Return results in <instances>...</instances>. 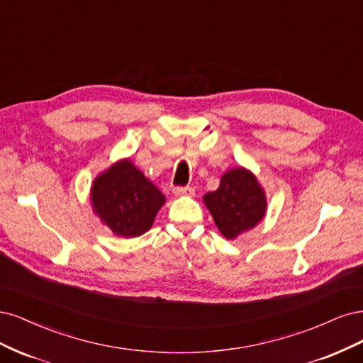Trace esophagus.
<instances>
[{"instance_id":"obj_1","label":"esophagus","mask_w":363,"mask_h":363,"mask_svg":"<svg viewBox=\"0 0 363 363\" xmlns=\"http://www.w3.org/2000/svg\"><path fill=\"white\" fill-rule=\"evenodd\" d=\"M173 194L178 196V197H181V196L191 197V196H194V190L191 189V186H174Z\"/></svg>"}]
</instances>
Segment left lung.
<instances>
[{"instance_id": "left-lung-1", "label": "left lung", "mask_w": 363, "mask_h": 363, "mask_svg": "<svg viewBox=\"0 0 363 363\" xmlns=\"http://www.w3.org/2000/svg\"><path fill=\"white\" fill-rule=\"evenodd\" d=\"M203 203L211 213L221 235L235 240L253 229L264 218L267 197L255 174L237 167L228 170L216 191L203 196Z\"/></svg>"}]
</instances>
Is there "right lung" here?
<instances>
[{
  "label": "right lung",
  "mask_w": 363,
  "mask_h": 363,
  "mask_svg": "<svg viewBox=\"0 0 363 363\" xmlns=\"http://www.w3.org/2000/svg\"><path fill=\"white\" fill-rule=\"evenodd\" d=\"M93 211L118 237L143 235L154 225L166 197L131 160H121L95 178L90 191Z\"/></svg>",
  "instance_id": "right-lung-1"
}]
</instances>
